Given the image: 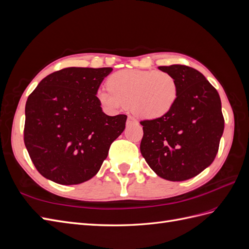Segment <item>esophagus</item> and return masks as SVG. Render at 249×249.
<instances>
[{"label":"esophagus","instance_id":"1","mask_svg":"<svg viewBox=\"0 0 249 249\" xmlns=\"http://www.w3.org/2000/svg\"><path fill=\"white\" fill-rule=\"evenodd\" d=\"M134 123H137V120L135 119L133 116H127V120H126V124H131Z\"/></svg>","mask_w":249,"mask_h":249}]
</instances>
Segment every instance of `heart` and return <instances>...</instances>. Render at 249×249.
Here are the masks:
<instances>
[{"instance_id": "heart-1", "label": "heart", "mask_w": 249, "mask_h": 249, "mask_svg": "<svg viewBox=\"0 0 249 249\" xmlns=\"http://www.w3.org/2000/svg\"><path fill=\"white\" fill-rule=\"evenodd\" d=\"M109 89H100L97 101L108 110L131 106L134 114L156 119L168 114L178 99V85L165 71L123 70L108 79Z\"/></svg>"}]
</instances>
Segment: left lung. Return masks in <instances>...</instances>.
I'll list each match as a JSON object with an SVG mask.
<instances>
[{"mask_svg":"<svg viewBox=\"0 0 249 249\" xmlns=\"http://www.w3.org/2000/svg\"><path fill=\"white\" fill-rule=\"evenodd\" d=\"M159 70L175 78L178 99L168 114L142 120L140 152L158 176L180 182L210 166L224 130L217 90L198 71L173 64Z\"/></svg>","mask_w":249,"mask_h":249,"instance_id":"left-lung-1","label":"left lung"}]
</instances>
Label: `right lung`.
<instances>
[{
  "label": "right lung",
  "instance_id": "add662e5",
  "mask_svg": "<svg viewBox=\"0 0 249 249\" xmlns=\"http://www.w3.org/2000/svg\"><path fill=\"white\" fill-rule=\"evenodd\" d=\"M111 67H67L40 81L26 103L24 141L42 177L61 185L93 178L126 115L105 114L96 93Z\"/></svg>",
  "mask_w": 249,
  "mask_h": 249
}]
</instances>
